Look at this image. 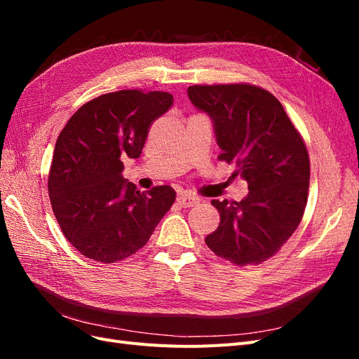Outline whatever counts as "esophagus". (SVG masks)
<instances>
[{"instance_id": "obj_1", "label": "esophagus", "mask_w": 359, "mask_h": 359, "mask_svg": "<svg viewBox=\"0 0 359 359\" xmlns=\"http://www.w3.org/2000/svg\"><path fill=\"white\" fill-rule=\"evenodd\" d=\"M177 202L182 208H190V206H196L199 203V199L191 196V194H180L177 198Z\"/></svg>"}]
</instances>
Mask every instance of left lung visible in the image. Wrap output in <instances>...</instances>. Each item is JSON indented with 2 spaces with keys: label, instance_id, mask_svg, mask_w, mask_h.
Instances as JSON below:
<instances>
[{
  "label": "left lung",
  "instance_id": "obj_1",
  "mask_svg": "<svg viewBox=\"0 0 359 359\" xmlns=\"http://www.w3.org/2000/svg\"><path fill=\"white\" fill-rule=\"evenodd\" d=\"M187 94L211 118L219 158L235 165V175L248 182L241 202L211 201L220 224L205 243L235 265L262 264L295 232L306 210V144L281 103L256 85H193Z\"/></svg>",
  "mask_w": 359,
  "mask_h": 359
}]
</instances>
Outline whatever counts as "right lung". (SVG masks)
<instances>
[{
    "instance_id": "add662e5",
    "label": "right lung",
    "mask_w": 359,
    "mask_h": 359,
    "mask_svg": "<svg viewBox=\"0 0 359 359\" xmlns=\"http://www.w3.org/2000/svg\"><path fill=\"white\" fill-rule=\"evenodd\" d=\"M173 104L165 91L121 90L81 106L60 133L48 180L52 211L69 243L112 264L142 248L175 202L158 186L140 193L123 160L142 154L148 128Z\"/></svg>"
}]
</instances>
